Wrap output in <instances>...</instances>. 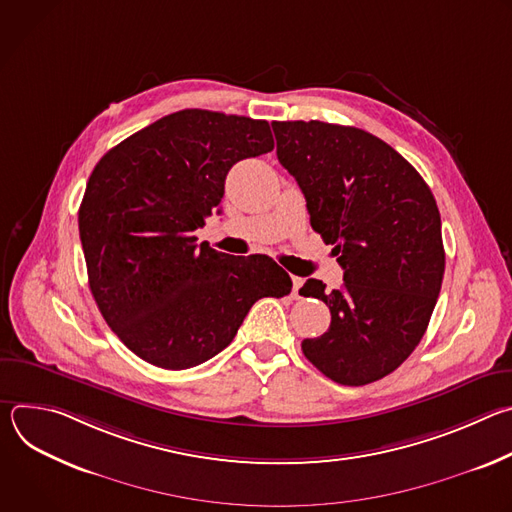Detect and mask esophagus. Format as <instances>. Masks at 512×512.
<instances>
[{"label":"esophagus","mask_w":512,"mask_h":512,"mask_svg":"<svg viewBox=\"0 0 512 512\" xmlns=\"http://www.w3.org/2000/svg\"><path fill=\"white\" fill-rule=\"evenodd\" d=\"M291 281H294V291H291V294H294V298H300V287L304 285V279L302 277H294Z\"/></svg>","instance_id":"34e87169"}]
</instances>
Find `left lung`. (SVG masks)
<instances>
[{
  "label": "left lung",
  "mask_w": 512,
  "mask_h": 512,
  "mask_svg": "<svg viewBox=\"0 0 512 512\" xmlns=\"http://www.w3.org/2000/svg\"><path fill=\"white\" fill-rule=\"evenodd\" d=\"M271 125L279 164L344 269L338 289L318 279L300 289L332 314L328 332L302 350L334 383L369 385L405 362L427 330L446 269L440 210L419 172L373 133L324 121Z\"/></svg>",
  "instance_id": "left-lung-1"
}]
</instances>
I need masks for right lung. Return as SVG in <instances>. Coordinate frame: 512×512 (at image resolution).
Here are the masks:
<instances>
[{
    "label": "right lung",
    "instance_id": "1",
    "mask_svg": "<svg viewBox=\"0 0 512 512\" xmlns=\"http://www.w3.org/2000/svg\"><path fill=\"white\" fill-rule=\"evenodd\" d=\"M273 150L267 121L184 109L109 150L79 208L91 294L119 340L145 362L184 371L227 348L251 306L291 291L267 255L196 245L229 170Z\"/></svg>",
    "mask_w": 512,
    "mask_h": 512
}]
</instances>
